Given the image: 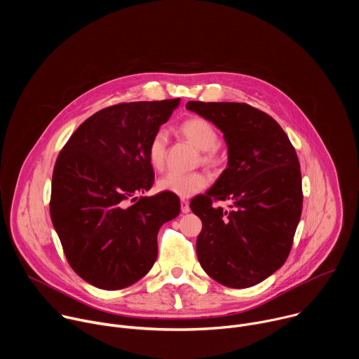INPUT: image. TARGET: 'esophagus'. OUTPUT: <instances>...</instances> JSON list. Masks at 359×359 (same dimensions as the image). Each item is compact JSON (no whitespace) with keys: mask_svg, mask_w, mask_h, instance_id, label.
I'll use <instances>...</instances> for the list:
<instances>
[{"mask_svg":"<svg viewBox=\"0 0 359 359\" xmlns=\"http://www.w3.org/2000/svg\"><path fill=\"white\" fill-rule=\"evenodd\" d=\"M180 206H182V212L183 213H189L190 212V206H189V201L186 198L180 200Z\"/></svg>","mask_w":359,"mask_h":359,"instance_id":"obj_1","label":"esophagus"}]
</instances>
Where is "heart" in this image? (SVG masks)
Instances as JSON below:
<instances>
[{
    "label": "heart",
    "instance_id": "1",
    "mask_svg": "<svg viewBox=\"0 0 359 359\" xmlns=\"http://www.w3.org/2000/svg\"><path fill=\"white\" fill-rule=\"evenodd\" d=\"M180 132L189 142L201 150L200 159L203 165L215 168L220 163V156L216 149L219 144V132L210 121L200 116L189 118L180 125ZM166 146V132L159 129L147 144V159L155 169H162L165 165ZM156 186L161 191H168L179 197H190L208 186V177L201 172H169L158 180Z\"/></svg>",
    "mask_w": 359,
    "mask_h": 359
}]
</instances>
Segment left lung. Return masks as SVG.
Here are the masks:
<instances>
[{
    "label": "left lung",
    "instance_id": "obj_1",
    "mask_svg": "<svg viewBox=\"0 0 359 359\" xmlns=\"http://www.w3.org/2000/svg\"><path fill=\"white\" fill-rule=\"evenodd\" d=\"M213 122L229 147V163L206 193L190 201L203 227L196 241L203 270L230 288L255 285L287 260L302 210L299 162L281 126L237 102H187ZM230 199L232 210L212 201Z\"/></svg>",
    "mask_w": 359,
    "mask_h": 359
}]
</instances>
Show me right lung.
Instances as JSON below:
<instances>
[{"mask_svg":"<svg viewBox=\"0 0 359 359\" xmlns=\"http://www.w3.org/2000/svg\"><path fill=\"white\" fill-rule=\"evenodd\" d=\"M179 99L125 102L88 118L55 162L50 220L72 270L102 290L126 288L158 257V233L180 213L176 194L139 197L155 180L147 144Z\"/></svg>","mask_w":359,"mask_h":359,"instance_id":"obj_1","label":"right lung"}]
</instances>
